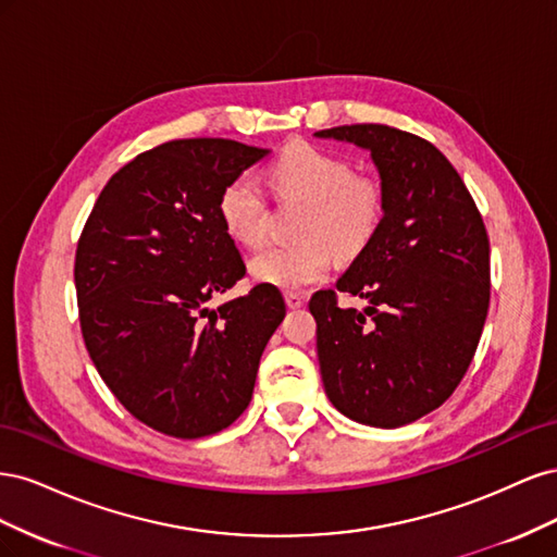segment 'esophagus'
<instances>
[{
	"mask_svg": "<svg viewBox=\"0 0 557 557\" xmlns=\"http://www.w3.org/2000/svg\"><path fill=\"white\" fill-rule=\"evenodd\" d=\"M305 301H307V297L301 295V293H285V305H288L290 309H299V307H305Z\"/></svg>",
	"mask_w": 557,
	"mask_h": 557,
	"instance_id": "1",
	"label": "esophagus"
}]
</instances>
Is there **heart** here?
I'll return each instance as SVG.
<instances>
[{
    "mask_svg": "<svg viewBox=\"0 0 557 557\" xmlns=\"http://www.w3.org/2000/svg\"><path fill=\"white\" fill-rule=\"evenodd\" d=\"M269 178L281 195L309 201L301 221V237L307 239L267 248L250 262L252 276L278 288H307L323 281L336 260L331 245L342 252H358L383 221V185L376 178L356 176V166L330 150L293 144L269 166ZM218 215L237 244L248 248L264 244L267 197L256 178H232L218 197Z\"/></svg>",
    "mask_w": 557,
    "mask_h": 557,
    "instance_id": "obj_1",
    "label": "heart"
}]
</instances>
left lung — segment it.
Wrapping results in <instances>:
<instances>
[{
    "instance_id": "obj_1",
    "label": "left lung",
    "mask_w": 557,
    "mask_h": 557,
    "mask_svg": "<svg viewBox=\"0 0 557 557\" xmlns=\"http://www.w3.org/2000/svg\"><path fill=\"white\" fill-rule=\"evenodd\" d=\"M372 153L383 221L336 290H318L320 376L350 420L399 428L453 395L474 360L491 305V242L474 197L440 148L391 125L320 129ZM336 292L362 296L342 310Z\"/></svg>"
}]
</instances>
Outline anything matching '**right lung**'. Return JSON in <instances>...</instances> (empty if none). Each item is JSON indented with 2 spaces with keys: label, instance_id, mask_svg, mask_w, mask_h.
<instances>
[{
  "label": "right lung",
  "instance_id": "right-lung-1",
  "mask_svg": "<svg viewBox=\"0 0 557 557\" xmlns=\"http://www.w3.org/2000/svg\"><path fill=\"white\" fill-rule=\"evenodd\" d=\"M264 156L232 139L160 144L109 178L81 232L83 342L115 399L176 440L215 434L244 413L285 318L272 283L209 307L246 276L218 197Z\"/></svg>",
  "mask_w": 557,
  "mask_h": 557
}]
</instances>
